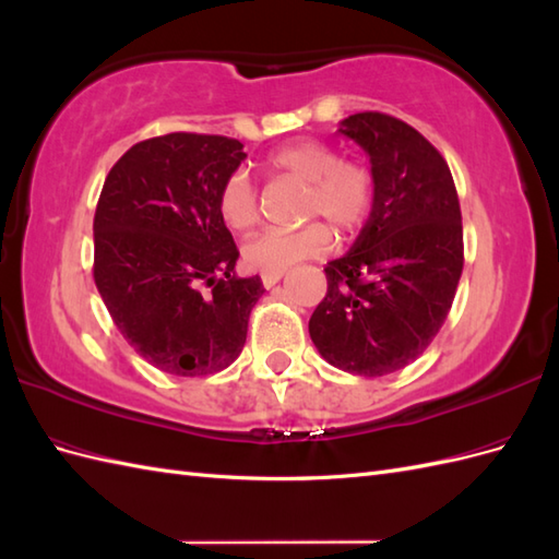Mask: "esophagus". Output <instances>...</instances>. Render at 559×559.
<instances>
[{
	"label": "esophagus",
	"instance_id": "1",
	"mask_svg": "<svg viewBox=\"0 0 559 559\" xmlns=\"http://www.w3.org/2000/svg\"><path fill=\"white\" fill-rule=\"evenodd\" d=\"M280 280H282V273H275V275H261V282H263L265 289H273V286H275Z\"/></svg>",
	"mask_w": 559,
	"mask_h": 559
}]
</instances>
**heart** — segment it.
Masks as SVG:
<instances>
[{
  "instance_id": "heart-1",
  "label": "heart",
  "mask_w": 559,
  "mask_h": 559,
  "mask_svg": "<svg viewBox=\"0 0 559 559\" xmlns=\"http://www.w3.org/2000/svg\"><path fill=\"white\" fill-rule=\"evenodd\" d=\"M267 167L277 175L306 183L302 216L314 218L298 230H265L251 238L242 249V261L253 273H286L300 261L324 257L331 235L321 226H331L337 235L359 230L373 210L376 179L368 167L357 160H341L337 151L319 140H296L280 146L267 156ZM218 214L224 222L245 230L257 222V191L247 173L235 170L218 191Z\"/></svg>"
}]
</instances>
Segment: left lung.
<instances>
[{
  "label": "left lung",
  "instance_id": "8db88e82",
  "mask_svg": "<svg viewBox=\"0 0 559 559\" xmlns=\"http://www.w3.org/2000/svg\"><path fill=\"white\" fill-rule=\"evenodd\" d=\"M337 134L368 154L376 198L352 249L324 267L310 337L331 366L380 378L413 364L452 308L464 267L460 198L443 156L399 118L354 114Z\"/></svg>",
  "mask_w": 559,
  "mask_h": 559
}]
</instances>
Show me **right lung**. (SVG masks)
I'll list each match as a JSON object with an SVG mask.
<instances>
[{
	"mask_svg": "<svg viewBox=\"0 0 559 559\" xmlns=\"http://www.w3.org/2000/svg\"><path fill=\"white\" fill-rule=\"evenodd\" d=\"M245 158L238 140L173 132L128 148L99 193L95 286L130 347L163 373H216L245 347L265 289L259 275L235 277L240 251L218 214Z\"/></svg>",
	"mask_w": 559,
	"mask_h": 559,
	"instance_id": "obj_1",
	"label": "right lung"
}]
</instances>
